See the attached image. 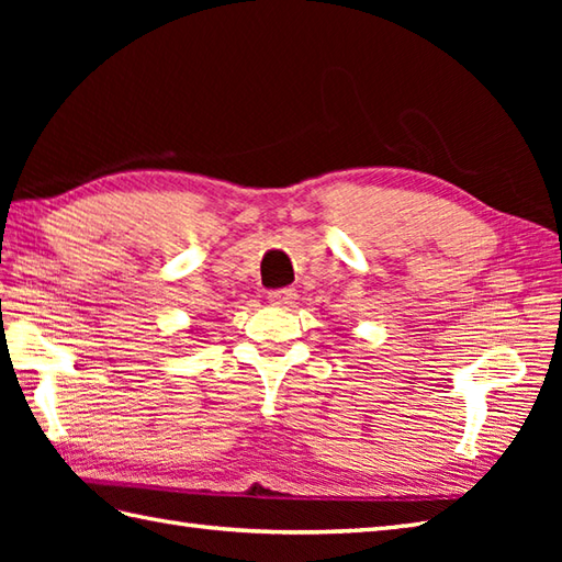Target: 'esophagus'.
<instances>
[{"label": "esophagus", "mask_w": 562, "mask_h": 562, "mask_svg": "<svg viewBox=\"0 0 562 562\" xmlns=\"http://www.w3.org/2000/svg\"><path fill=\"white\" fill-rule=\"evenodd\" d=\"M268 300H270V304L272 306H292L294 302H296V292L292 290V288H282V290H272L270 294H268Z\"/></svg>", "instance_id": "esophagus-1"}]
</instances>
